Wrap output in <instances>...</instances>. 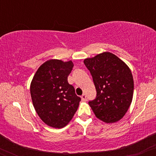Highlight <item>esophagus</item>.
Wrapping results in <instances>:
<instances>
[{
	"instance_id": "obj_1",
	"label": "esophagus",
	"mask_w": 156,
	"mask_h": 156,
	"mask_svg": "<svg viewBox=\"0 0 156 156\" xmlns=\"http://www.w3.org/2000/svg\"><path fill=\"white\" fill-rule=\"evenodd\" d=\"M80 98H81L82 101H83V102L87 101V96H86L85 94H82V95H81V97H80Z\"/></svg>"
}]
</instances>
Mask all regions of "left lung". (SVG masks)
<instances>
[{"label":"left lung","mask_w":156,"mask_h":156,"mask_svg":"<svg viewBox=\"0 0 156 156\" xmlns=\"http://www.w3.org/2000/svg\"><path fill=\"white\" fill-rule=\"evenodd\" d=\"M83 63L96 88V98L89 102L96 117L105 123L120 120L133 100V78L129 67L110 52L85 58Z\"/></svg>","instance_id":"8db88e82"}]
</instances>
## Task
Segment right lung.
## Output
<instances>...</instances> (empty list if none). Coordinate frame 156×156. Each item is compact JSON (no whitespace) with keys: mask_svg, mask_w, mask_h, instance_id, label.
Masks as SVG:
<instances>
[{"mask_svg":"<svg viewBox=\"0 0 156 156\" xmlns=\"http://www.w3.org/2000/svg\"><path fill=\"white\" fill-rule=\"evenodd\" d=\"M73 66L71 60H48L38 68L31 80L30 92L36 112L52 128L65 127L79 105L80 98L67 81Z\"/></svg>","mask_w":156,"mask_h":156,"instance_id":"1","label":"right lung"}]
</instances>
